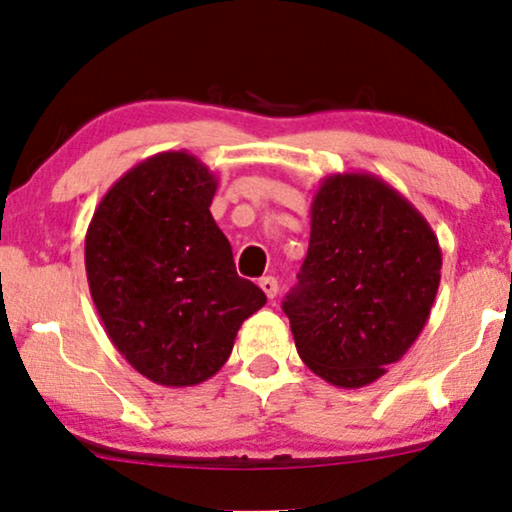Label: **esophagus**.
<instances>
[{
  "mask_svg": "<svg viewBox=\"0 0 512 512\" xmlns=\"http://www.w3.org/2000/svg\"><path fill=\"white\" fill-rule=\"evenodd\" d=\"M258 286H261L263 293L268 298H275L277 296V279L275 277H263L261 282H258Z\"/></svg>",
  "mask_w": 512,
  "mask_h": 512,
  "instance_id": "34e87169",
  "label": "esophagus"
}]
</instances>
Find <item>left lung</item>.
I'll return each mask as SVG.
<instances>
[{
	"label": "left lung",
	"mask_w": 512,
	"mask_h": 512,
	"mask_svg": "<svg viewBox=\"0 0 512 512\" xmlns=\"http://www.w3.org/2000/svg\"><path fill=\"white\" fill-rule=\"evenodd\" d=\"M310 216V247L282 307L314 375L366 387L429 321L443 265L438 237L410 200L368 172L328 174Z\"/></svg>",
	"instance_id": "1"
}]
</instances>
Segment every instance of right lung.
<instances>
[{"label":"right lung","instance_id":"add662e5","mask_svg":"<svg viewBox=\"0 0 512 512\" xmlns=\"http://www.w3.org/2000/svg\"><path fill=\"white\" fill-rule=\"evenodd\" d=\"M219 179L188 151L142 160L104 193L86 233V275L123 359L163 387L221 370L265 293L237 277L209 205Z\"/></svg>","mask_w":512,"mask_h":512}]
</instances>
